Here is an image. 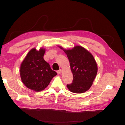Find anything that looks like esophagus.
Here are the masks:
<instances>
[{
  "mask_svg": "<svg viewBox=\"0 0 125 125\" xmlns=\"http://www.w3.org/2000/svg\"><path fill=\"white\" fill-rule=\"evenodd\" d=\"M61 73H62V70H61V69H59V70L57 71V73L58 74Z\"/></svg>",
  "mask_w": 125,
  "mask_h": 125,
  "instance_id": "obj_1",
  "label": "esophagus"
}]
</instances>
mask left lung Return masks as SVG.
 Returning a JSON list of instances; mask_svg holds the SVG:
<instances>
[{
  "label": "left lung",
  "mask_w": 125,
  "mask_h": 125,
  "mask_svg": "<svg viewBox=\"0 0 125 125\" xmlns=\"http://www.w3.org/2000/svg\"><path fill=\"white\" fill-rule=\"evenodd\" d=\"M70 62L73 81L67 84L68 89L75 93H82L92 86L97 73V66L93 55L85 48L75 46L71 50H65Z\"/></svg>",
  "instance_id": "left-lung-1"
}]
</instances>
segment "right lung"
<instances>
[{"instance_id": "1", "label": "right lung", "mask_w": 125, "mask_h": 125, "mask_svg": "<svg viewBox=\"0 0 125 125\" xmlns=\"http://www.w3.org/2000/svg\"><path fill=\"white\" fill-rule=\"evenodd\" d=\"M45 49L39 51L33 48L26 55L21 64L20 73L21 80L28 88L40 92L50 84L52 79L57 75L43 58Z\"/></svg>"}]
</instances>
